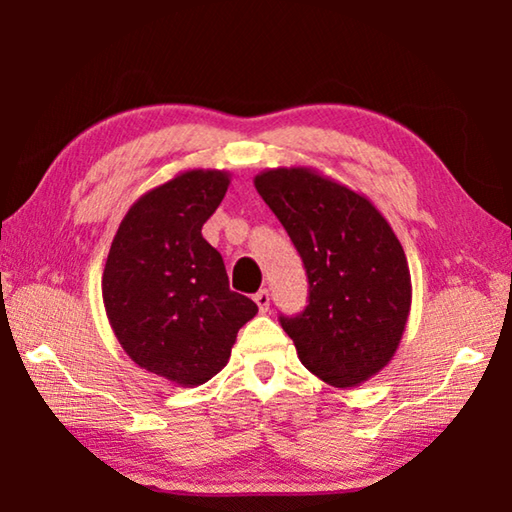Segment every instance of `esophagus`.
Segmentation results:
<instances>
[{
    "mask_svg": "<svg viewBox=\"0 0 512 512\" xmlns=\"http://www.w3.org/2000/svg\"><path fill=\"white\" fill-rule=\"evenodd\" d=\"M255 304L259 306V311L266 313L268 306H271V295H268V291H259L255 293Z\"/></svg>",
    "mask_w": 512,
    "mask_h": 512,
    "instance_id": "esophagus-1",
    "label": "esophagus"
}]
</instances>
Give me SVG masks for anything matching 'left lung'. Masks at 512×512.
I'll return each instance as SVG.
<instances>
[{
  "mask_svg": "<svg viewBox=\"0 0 512 512\" xmlns=\"http://www.w3.org/2000/svg\"><path fill=\"white\" fill-rule=\"evenodd\" d=\"M255 188L300 253L309 306L280 318L302 365L324 383L358 387L392 362L412 309L396 232L365 194L315 167H273Z\"/></svg>",
  "mask_w": 512,
  "mask_h": 512,
  "instance_id": "left-lung-1",
  "label": "left lung"
}]
</instances>
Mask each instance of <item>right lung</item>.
Instances as JSON below:
<instances>
[{
  "label": "right lung",
  "mask_w": 512,
  "mask_h": 512,
  "mask_svg": "<svg viewBox=\"0 0 512 512\" xmlns=\"http://www.w3.org/2000/svg\"><path fill=\"white\" fill-rule=\"evenodd\" d=\"M230 185L226 170H185L134 201L102 271V302L138 367L197 387L230 360L257 304L230 291L224 259L201 235Z\"/></svg>",
  "instance_id": "right-lung-1"
}]
</instances>
